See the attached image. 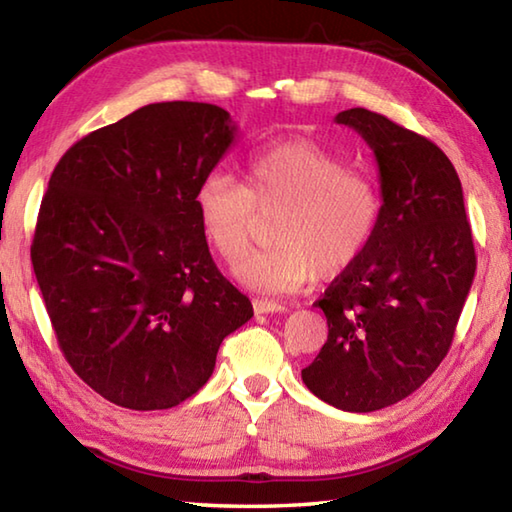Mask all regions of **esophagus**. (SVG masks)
<instances>
[{"label":"esophagus","mask_w":512,"mask_h":512,"mask_svg":"<svg viewBox=\"0 0 512 512\" xmlns=\"http://www.w3.org/2000/svg\"><path fill=\"white\" fill-rule=\"evenodd\" d=\"M253 309H255V314H280V311H284V305H282V302H275V300L255 298Z\"/></svg>","instance_id":"esophagus-1"}]
</instances>
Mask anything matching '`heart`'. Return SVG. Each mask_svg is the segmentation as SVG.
Segmentation results:
<instances>
[{
	"mask_svg": "<svg viewBox=\"0 0 512 512\" xmlns=\"http://www.w3.org/2000/svg\"><path fill=\"white\" fill-rule=\"evenodd\" d=\"M305 137L268 142L246 158V185L212 169L196 187L194 205L205 239L225 264L253 244L259 214L275 212V244L246 257L237 277L266 293H289L359 262L375 239L381 192L370 173Z\"/></svg>",
	"mask_w": 512,
	"mask_h": 512,
	"instance_id": "1",
	"label": "heart"
}]
</instances>
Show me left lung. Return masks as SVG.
Listing matches in <instances>:
<instances>
[{"label": "left lung", "mask_w": 512, "mask_h": 512, "mask_svg": "<svg viewBox=\"0 0 512 512\" xmlns=\"http://www.w3.org/2000/svg\"><path fill=\"white\" fill-rule=\"evenodd\" d=\"M334 121L375 153L384 203L366 253L316 302L329 332L302 381L336 409L370 413L418 391L447 357L476 255L461 180L436 144L366 108Z\"/></svg>", "instance_id": "left-lung-1"}]
</instances>
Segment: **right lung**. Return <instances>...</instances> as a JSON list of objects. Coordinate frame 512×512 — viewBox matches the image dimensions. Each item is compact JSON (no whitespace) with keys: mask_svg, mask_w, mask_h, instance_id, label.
Instances as JSON below:
<instances>
[{"mask_svg":"<svg viewBox=\"0 0 512 512\" xmlns=\"http://www.w3.org/2000/svg\"><path fill=\"white\" fill-rule=\"evenodd\" d=\"M212 103H149L76 142L49 178L31 262L72 370L108 402L171 409L253 318L207 248L194 194L235 142Z\"/></svg>","mask_w":512,"mask_h":512,"instance_id":"1","label":"right lung"}]
</instances>
